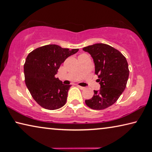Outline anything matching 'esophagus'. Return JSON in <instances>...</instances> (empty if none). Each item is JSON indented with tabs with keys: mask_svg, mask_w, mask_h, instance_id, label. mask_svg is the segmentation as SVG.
Instances as JSON below:
<instances>
[{
	"mask_svg": "<svg viewBox=\"0 0 152 152\" xmlns=\"http://www.w3.org/2000/svg\"><path fill=\"white\" fill-rule=\"evenodd\" d=\"M78 87L80 89H81V90H84V89H85V87H83V86H80L79 85H78Z\"/></svg>",
	"mask_w": 152,
	"mask_h": 152,
	"instance_id": "esophagus-1",
	"label": "esophagus"
}]
</instances>
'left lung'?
<instances>
[{"label":"left lung","mask_w":152,"mask_h":152,"mask_svg":"<svg viewBox=\"0 0 152 152\" xmlns=\"http://www.w3.org/2000/svg\"><path fill=\"white\" fill-rule=\"evenodd\" d=\"M83 49L93 57L101 85L100 90L94 91L93 97L85 100V103L93 110L105 109L116 102L126 88L129 76L128 62L118 50L106 44L97 43Z\"/></svg>","instance_id":"obj_1"}]
</instances>
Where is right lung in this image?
I'll use <instances>...</instances> for the list:
<instances>
[{
    "label": "right lung",
    "mask_w": 152,
    "mask_h": 152,
    "mask_svg": "<svg viewBox=\"0 0 152 152\" xmlns=\"http://www.w3.org/2000/svg\"><path fill=\"white\" fill-rule=\"evenodd\" d=\"M78 50L48 45L33 50L26 57L23 66L26 86L36 102L45 109L57 110L66 104L71 85H63L55 76L61 64Z\"/></svg>",
    "instance_id": "add662e5"
}]
</instances>
